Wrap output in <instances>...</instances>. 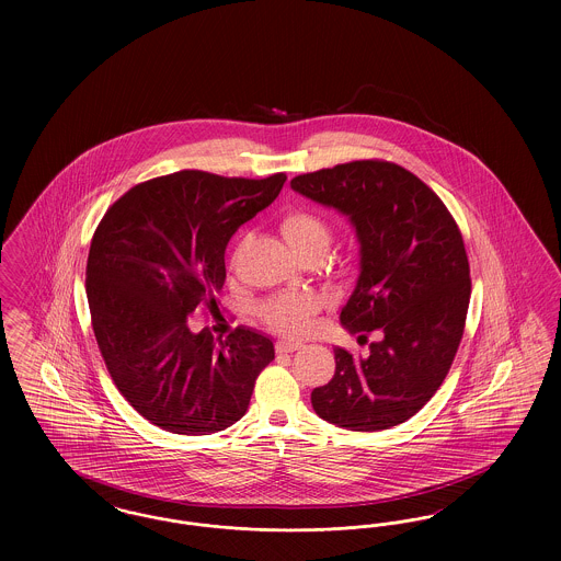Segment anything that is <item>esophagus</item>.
<instances>
[{"label": "esophagus", "mask_w": 561, "mask_h": 561, "mask_svg": "<svg viewBox=\"0 0 561 561\" xmlns=\"http://www.w3.org/2000/svg\"><path fill=\"white\" fill-rule=\"evenodd\" d=\"M300 347H302L300 341H279L277 343V351L279 353H293V351H298Z\"/></svg>", "instance_id": "esophagus-1"}]
</instances>
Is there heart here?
I'll return each mask as SVG.
<instances>
[{
  "mask_svg": "<svg viewBox=\"0 0 561 561\" xmlns=\"http://www.w3.org/2000/svg\"><path fill=\"white\" fill-rule=\"evenodd\" d=\"M282 233L300 259L323 256L332 243V225L313 210H293L282 218ZM318 298L311 294H282L261 307V318L279 334H302L318 313Z\"/></svg>",
  "mask_w": 561,
  "mask_h": 561,
  "instance_id": "obj_1",
  "label": "heart"
}]
</instances>
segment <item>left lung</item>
<instances>
[{"mask_svg": "<svg viewBox=\"0 0 561 561\" xmlns=\"http://www.w3.org/2000/svg\"><path fill=\"white\" fill-rule=\"evenodd\" d=\"M290 187L348 216L359 277L341 323L351 334L380 332L368 357L334 348L336 370L313 389V410L351 431L405 423L444 382L465 330L471 277L453 214L391 161L339 163L300 174Z\"/></svg>", "mask_w": 561, "mask_h": 561, "instance_id": "left-lung-1", "label": "left lung"}]
</instances>
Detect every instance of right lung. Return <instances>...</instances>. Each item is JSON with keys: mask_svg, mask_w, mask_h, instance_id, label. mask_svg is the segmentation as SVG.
Returning a JSON list of instances; mask_svg holds the SVG:
<instances>
[{"mask_svg": "<svg viewBox=\"0 0 561 561\" xmlns=\"http://www.w3.org/2000/svg\"><path fill=\"white\" fill-rule=\"evenodd\" d=\"M284 183V172L254 181L181 170L124 193L94 231L85 294L96 343L119 393L163 431L231 427L275 357L273 341L252 328L214 339L187 320L216 305L227 243Z\"/></svg>", "mask_w": 561, "mask_h": 561, "instance_id": "1", "label": "right lung"}]
</instances>
